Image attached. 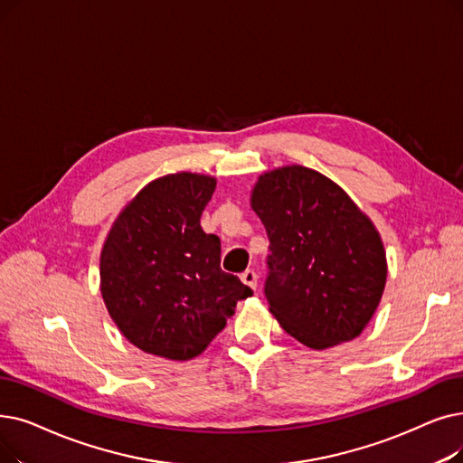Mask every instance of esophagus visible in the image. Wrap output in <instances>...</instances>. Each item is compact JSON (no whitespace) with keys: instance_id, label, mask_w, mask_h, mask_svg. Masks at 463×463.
I'll return each instance as SVG.
<instances>
[{"instance_id":"obj_1","label":"esophagus","mask_w":463,"mask_h":463,"mask_svg":"<svg viewBox=\"0 0 463 463\" xmlns=\"http://www.w3.org/2000/svg\"><path fill=\"white\" fill-rule=\"evenodd\" d=\"M242 281L244 284L248 286V288H251V289H257V274H255V270H246V272H242Z\"/></svg>"}]
</instances>
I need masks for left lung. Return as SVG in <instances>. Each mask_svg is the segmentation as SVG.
Instances as JSON below:
<instances>
[{"mask_svg": "<svg viewBox=\"0 0 463 463\" xmlns=\"http://www.w3.org/2000/svg\"><path fill=\"white\" fill-rule=\"evenodd\" d=\"M250 204L270 240L265 295L279 326L312 350L359 336L388 278L369 215L333 179L300 165L260 174Z\"/></svg>", "mask_w": 463, "mask_h": 463, "instance_id": "8db88e82", "label": "left lung"}]
</instances>
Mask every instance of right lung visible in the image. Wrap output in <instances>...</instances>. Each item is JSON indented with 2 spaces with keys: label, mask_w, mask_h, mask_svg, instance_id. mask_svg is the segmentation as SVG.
Returning a JSON list of instances; mask_svg holds the SVG:
<instances>
[{
  "label": "right lung",
  "mask_w": 463,
  "mask_h": 463,
  "mask_svg": "<svg viewBox=\"0 0 463 463\" xmlns=\"http://www.w3.org/2000/svg\"><path fill=\"white\" fill-rule=\"evenodd\" d=\"M215 177L153 179L120 210L99 253V291L118 331L146 354L187 361L253 295L221 270V242L200 227Z\"/></svg>",
  "instance_id": "add662e5"
}]
</instances>
